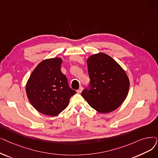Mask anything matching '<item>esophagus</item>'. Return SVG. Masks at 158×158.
<instances>
[{
	"label": "esophagus",
	"mask_w": 158,
	"mask_h": 158,
	"mask_svg": "<svg viewBox=\"0 0 158 158\" xmlns=\"http://www.w3.org/2000/svg\"><path fill=\"white\" fill-rule=\"evenodd\" d=\"M83 91V87H80L79 88V90H77V93H79V94H80V93H81V92Z\"/></svg>",
	"instance_id": "34e87169"
}]
</instances>
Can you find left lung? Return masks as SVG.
Returning <instances> with one entry per match:
<instances>
[{"label": "left lung", "mask_w": 158, "mask_h": 158, "mask_svg": "<svg viewBox=\"0 0 158 158\" xmlns=\"http://www.w3.org/2000/svg\"><path fill=\"white\" fill-rule=\"evenodd\" d=\"M90 85L81 95L90 106L106 114L117 109L125 100L130 82L125 70L110 56L104 53L87 59Z\"/></svg>", "instance_id": "obj_1"}]
</instances>
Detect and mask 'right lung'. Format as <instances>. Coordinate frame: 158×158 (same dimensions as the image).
<instances>
[{"label": "right lung", "mask_w": 158, "mask_h": 158, "mask_svg": "<svg viewBox=\"0 0 158 158\" xmlns=\"http://www.w3.org/2000/svg\"><path fill=\"white\" fill-rule=\"evenodd\" d=\"M63 60L56 57L40 62L27 81L26 92L32 106L43 114L56 116L68 106L76 93L60 70Z\"/></svg>", "instance_id": "add662e5"}]
</instances>
